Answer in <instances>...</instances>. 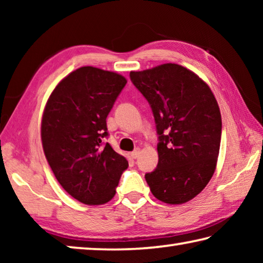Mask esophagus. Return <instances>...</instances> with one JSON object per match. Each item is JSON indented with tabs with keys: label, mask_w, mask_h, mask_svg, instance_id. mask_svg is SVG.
Instances as JSON below:
<instances>
[{
	"label": "esophagus",
	"mask_w": 263,
	"mask_h": 263,
	"mask_svg": "<svg viewBox=\"0 0 263 263\" xmlns=\"http://www.w3.org/2000/svg\"><path fill=\"white\" fill-rule=\"evenodd\" d=\"M139 154H140V149L139 148H136L135 151H132V152H131V158L132 159H137L138 157H139Z\"/></svg>",
	"instance_id": "34e87169"
}]
</instances>
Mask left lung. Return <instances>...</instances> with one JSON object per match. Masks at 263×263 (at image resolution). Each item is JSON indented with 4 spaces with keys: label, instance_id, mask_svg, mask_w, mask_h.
<instances>
[{
    "label": "left lung",
    "instance_id": "obj_1",
    "mask_svg": "<svg viewBox=\"0 0 263 263\" xmlns=\"http://www.w3.org/2000/svg\"><path fill=\"white\" fill-rule=\"evenodd\" d=\"M135 87L149 103L158 133L159 162L145 174L159 201L193 199L215 173L221 138V116L208 84L191 70L164 64L131 72Z\"/></svg>",
    "mask_w": 263,
    "mask_h": 263
}]
</instances>
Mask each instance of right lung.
<instances>
[{"label":"right lung","mask_w":263,"mask_h":263,"mask_svg":"<svg viewBox=\"0 0 263 263\" xmlns=\"http://www.w3.org/2000/svg\"><path fill=\"white\" fill-rule=\"evenodd\" d=\"M126 79L91 66L81 67L58 84L42 121V142L47 162L67 193L81 203L109 202L127 160L115 152L106 117Z\"/></svg>","instance_id":"obj_1"}]
</instances>
